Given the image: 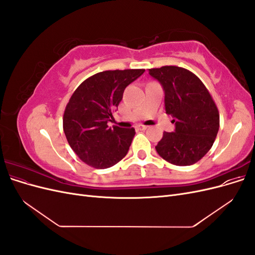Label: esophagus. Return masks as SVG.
Here are the masks:
<instances>
[{
	"mask_svg": "<svg viewBox=\"0 0 255 255\" xmlns=\"http://www.w3.org/2000/svg\"><path fill=\"white\" fill-rule=\"evenodd\" d=\"M137 128H139V129H146V128H148V127L144 126V125H139V126H138Z\"/></svg>",
	"mask_w": 255,
	"mask_h": 255,
	"instance_id": "1",
	"label": "esophagus"
}]
</instances>
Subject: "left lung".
I'll return each mask as SVG.
<instances>
[{"label":"left lung","instance_id":"8db88e82","mask_svg":"<svg viewBox=\"0 0 255 255\" xmlns=\"http://www.w3.org/2000/svg\"><path fill=\"white\" fill-rule=\"evenodd\" d=\"M165 90L166 114L175 125L164 132L155 149L176 166L194 165L211 150L219 129V112L210 91L196 74L177 66L149 69Z\"/></svg>","mask_w":255,"mask_h":255}]
</instances>
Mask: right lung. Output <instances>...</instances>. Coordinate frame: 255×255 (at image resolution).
Wrapping results in <instances>:
<instances>
[{
    "label": "right lung",
    "mask_w": 255,
    "mask_h": 255,
    "mask_svg": "<svg viewBox=\"0 0 255 255\" xmlns=\"http://www.w3.org/2000/svg\"><path fill=\"white\" fill-rule=\"evenodd\" d=\"M143 72L144 69L99 72L72 94L65 109L63 128L68 143L85 164L105 169L127 155L135 128H110L107 122L113 119L126 87Z\"/></svg>",
    "instance_id": "add662e5"
}]
</instances>
